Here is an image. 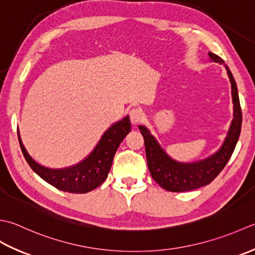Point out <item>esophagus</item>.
<instances>
[{
  "label": "esophagus",
  "mask_w": 255,
  "mask_h": 255,
  "mask_svg": "<svg viewBox=\"0 0 255 255\" xmlns=\"http://www.w3.org/2000/svg\"><path fill=\"white\" fill-rule=\"evenodd\" d=\"M144 118V113L138 108H133L131 111H129V119H131V122L133 124H138L143 120Z\"/></svg>",
  "instance_id": "34e87169"
}]
</instances>
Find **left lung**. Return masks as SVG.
I'll return each instance as SVG.
<instances>
[{
  "label": "left lung",
  "mask_w": 255,
  "mask_h": 255,
  "mask_svg": "<svg viewBox=\"0 0 255 255\" xmlns=\"http://www.w3.org/2000/svg\"><path fill=\"white\" fill-rule=\"evenodd\" d=\"M208 55L210 57V60L225 65V61L219 56L212 53ZM225 67L231 84L233 119L221 147L211 156L193 163L177 162L165 152L146 127L138 126L139 131L144 137L149 173L153 179L165 190L180 193V191L194 190L209 185L225 168L236 148L241 132L242 112L236 80L228 66L225 65Z\"/></svg>",
  "instance_id": "left-lung-1"
}]
</instances>
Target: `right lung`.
<instances>
[{"instance_id":"add662e5","label":"right lung","mask_w":255,"mask_h":255,"mask_svg":"<svg viewBox=\"0 0 255 255\" xmlns=\"http://www.w3.org/2000/svg\"><path fill=\"white\" fill-rule=\"evenodd\" d=\"M129 131L131 121L129 117L127 116L122 120L112 124L103 133L100 141L86 158L76 165L65 168H48L35 162L26 150L18 129L17 135L26 162L40 178L66 193L86 194L96 189L107 179L114 154Z\"/></svg>"}]
</instances>
